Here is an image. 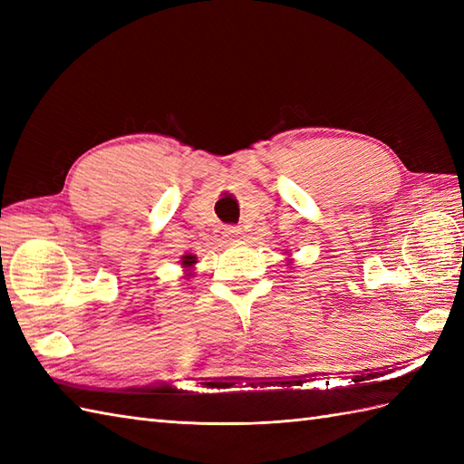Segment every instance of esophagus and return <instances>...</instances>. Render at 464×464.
Instances as JSON below:
<instances>
[{"instance_id": "obj_1", "label": "esophagus", "mask_w": 464, "mask_h": 464, "mask_svg": "<svg viewBox=\"0 0 464 464\" xmlns=\"http://www.w3.org/2000/svg\"><path fill=\"white\" fill-rule=\"evenodd\" d=\"M225 237L229 241H237L243 237V231L239 227H225Z\"/></svg>"}]
</instances>
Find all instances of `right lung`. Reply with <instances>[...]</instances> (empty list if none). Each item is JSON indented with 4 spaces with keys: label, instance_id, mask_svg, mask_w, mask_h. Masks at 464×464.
Masks as SVG:
<instances>
[{
    "label": "right lung",
    "instance_id": "add662e5",
    "mask_svg": "<svg viewBox=\"0 0 464 464\" xmlns=\"http://www.w3.org/2000/svg\"><path fill=\"white\" fill-rule=\"evenodd\" d=\"M195 263H197V257H195V255H191V253H187V255H183V257H181V267L183 269H193ZM187 275H189V273H187Z\"/></svg>",
    "mask_w": 464,
    "mask_h": 464
}]
</instances>
